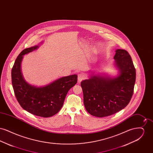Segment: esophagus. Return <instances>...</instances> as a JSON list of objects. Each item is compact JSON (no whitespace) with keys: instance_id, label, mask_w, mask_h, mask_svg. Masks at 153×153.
<instances>
[{"instance_id":"1","label":"esophagus","mask_w":153,"mask_h":153,"mask_svg":"<svg viewBox=\"0 0 153 153\" xmlns=\"http://www.w3.org/2000/svg\"><path fill=\"white\" fill-rule=\"evenodd\" d=\"M85 78V77L84 74H79L78 75V81H79V82L81 81L82 80H84Z\"/></svg>"}]
</instances>
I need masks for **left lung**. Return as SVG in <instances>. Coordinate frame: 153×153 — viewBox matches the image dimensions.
<instances>
[{"label": "left lung", "mask_w": 153, "mask_h": 153, "mask_svg": "<svg viewBox=\"0 0 153 153\" xmlns=\"http://www.w3.org/2000/svg\"><path fill=\"white\" fill-rule=\"evenodd\" d=\"M114 65L119 71L115 77L92 73L83 80L84 104L88 112L99 117L113 115L124 108L131 100L136 72L131 56L123 49H117Z\"/></svg>", "instance_id": "obj_1"}]
</instances>
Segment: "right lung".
Wrapping results in <instances>:
<instances>
[{
	"mask_svg": "<svg viewBox=\"0 0 153 153\" xmlns=\"http://www.w3.org/2000/svg\"><path fill=\"white\" fill-rule=\"evenodd\" d=\"M39 46L25 49L19 54L11 71L12 85L15 97L23 109L38 117H48L61 109L67 93L77 82V75L62 77L38 87L27 82L21 71L23 56L36 50Z\"/></svg>",
	"mask_w": 153,
	"mask_h": 153,
	"instance_id": "1",
	"label": "right lung"
}]
</instances>
